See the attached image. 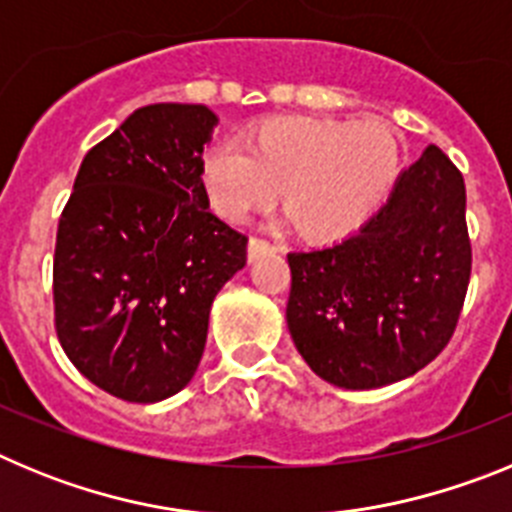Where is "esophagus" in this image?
Here are the masks:
<instances>
[{
  "label": "esophagus",
  "mask_w": 512,
  "mask_h": 512,
  "mask_svg": "<svg viewBox=\"0 0 512 512\" xmlns=\"http://www.w3.org/2000/svg\"><path fill=\"white\" fill-rule=\"evenodd\" d=\"M266 253H277V246H271L264 238H251L248 241V261H259Z\"/></svg>",
  "instance_id": "obj_1"
}]
</instances>
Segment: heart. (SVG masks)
<instances>
[{
	"instance_id": "heart-1",
	"label": "heart",
	"mask_w": 512,
	"mask_h": 512,
	"mask_svg": "<svg viewBox=\"0 0 512 512\" xmlns=\"http://www.w3.org/2000/svg\"><path fill=\"white\" fill-rule=\"evenodd\" d=\"M400 174V143L382 120L282 115L259 122L248 148L217 140L202 153V187L228 220L277 200L300 233L336 241L379 210Z\"/></svg>"
}]
</instances>
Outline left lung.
Here are the masks:
<instances>
[{
    "label": "left lung",
    "instance_id": "obj_1",
    "mask_svg": "<svg viewBox=\"0 0 512 512\" xmlns=\"http://www.w3.org/2000/svg\"><path fill=\"white\" fill-rule=\"evenodd\" d=\"M287 261V325L312 372L343 390L413 377L449 343L467 295L464 179L428 146L356 233Z\"/></svg>",
    "mask_w": 512,
    "mask_h": 512
}]
</instances>
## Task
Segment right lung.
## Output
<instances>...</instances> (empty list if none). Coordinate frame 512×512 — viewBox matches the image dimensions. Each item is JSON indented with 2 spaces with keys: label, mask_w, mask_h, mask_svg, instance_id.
<instances>
[{
  "label": "right lung",
  "mask_w": 512,
  "mask_h": 512,
  "mask_svg": "<svg viewBox=\"0 0 512 512\" xmlns=\"http://www.w3.org/2000/svg\"><path fill=\"white\" fill-rule=\"evenodd\" d=\"M217 115L140 107L84 156L53 259L63 351L99 390L161 402L192 382L248 238L210 212L200 164Z\"/></svg>",
  "instance_id": "obj_1"
}]
</instances>
